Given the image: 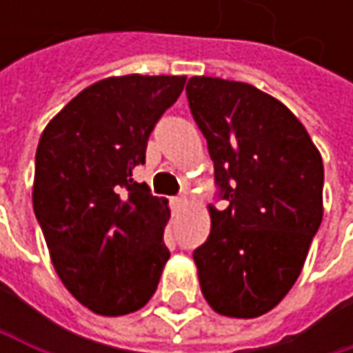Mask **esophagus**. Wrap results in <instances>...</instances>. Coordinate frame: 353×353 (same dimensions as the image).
I'll return each mask as SVG.
<instances>
[{"instance_id":"esophagus-1","label":"esophagus","mask_w":353,"mask_h":353,"mask_svg":"<svg viewBox=\"0 0 353 353\" xmlns=\"http://www.w3.org/2000/svg\"><path fill=\"white\" fill-rule=\"evenodd\" d=\"M188 196H179V198H174V208L176 210H181V208H185L188 206Z\"/></svg>"}]
</instances>
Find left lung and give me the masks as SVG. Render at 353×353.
<instances>
[{
    "instance_id": "left-lung-1",
    "label": "left lung",
    "mask_w": 353,
    "mask_h": 353,
    "mask_svg": "<svg viewBox=\"0 0 353 353\" xmlns=\"http://www.w3.org/2000/svg\"><path fill=\"white\" fill-rule=\"evenodd\" d=\"M192 116L229 200L208 208L194 251L210 309L233 319L272 311L294 286L323 219V159L303 122L274 96L221 77H190Z\"/></svg>"
}]
</instances>
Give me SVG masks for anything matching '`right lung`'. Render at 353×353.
Listing matches in <instances>:
<instances>
[{
  "instance_id": "add662e5",
  "label": "right lung",
  "mask_w": 353,
  "mask_h": 353,
  "mask_svg": "<svg viewBox=\"0 0 353 353\" xmlns=\"http://www.w3.org/2000/svg\"><path fill=\"white\" fill-rule=\"evenodd\" d=\"M185 75L106 77L79 92L40 134L32 204L50 261L85 309H143L170 259L165 198L132 181L149 134Z\"/></svg>"
}]
</instances>
